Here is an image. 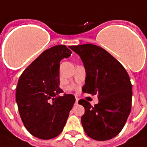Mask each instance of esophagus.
Segmentation results:
<instances>
[{
	"mask_svg": "<svg viewBox=\"0 0 147 147\" xmlns=\"http://www.w3.org/2000/svg\"><path fill=\"white\" fill-rule=\"evenodd\" d=\"M78 100H79V98L76 97V105L78 104Z\"/></svg>",
	"mask_w": 147,
	"mask_h": 147,
	"instance_id": "1",
	"label": "esophagus"
}]
</instances>
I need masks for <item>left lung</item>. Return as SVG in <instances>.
<instances>
[{
	"label": "left lung",
	"mask_w": 147,
	"mask_h": 147,
	"mask_svg": "<svg viewBox=\"0 0 147 147\" xmlns=\"http://www.w3.org/2000/svg\"><path fill=\"white\" fill-rule=\"evenodd\" d=\"M70 49L79 55L86 71L83 92L98 94V103L93 107L84 99L78 101L85 109L81 119L85 132L96 140L113 138L121 131L131 112L132 87L129 74L101 47L84 44Z\"/></svg>",
	"instance_id": "1"
}]
</instances>
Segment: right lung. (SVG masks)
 <instances>
[{
    "label": "right lung",
    "instance_id": "add662e5",
    "mask_svg": "<svg viewBox=\"0 0 147 147\" xmlns=\"http://www.w3.org/2000/svg\"><path fill=\"white\" fill-rule=\"evenodd\" d=\"M66 45L44 51L22 74L16 98L20 117L27 130L42 140L54 138L61 133L76 98L71 94L58 96L60 62L71 56Z\"/></svg>",
    "mask_w": 147,
    "mask_h": 147
}]
</instances>
